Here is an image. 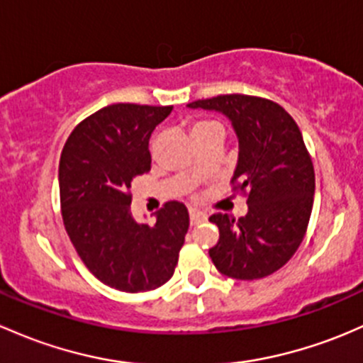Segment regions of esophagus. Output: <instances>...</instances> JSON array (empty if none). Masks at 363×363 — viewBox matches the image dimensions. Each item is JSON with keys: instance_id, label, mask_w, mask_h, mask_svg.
<instances>
[{"instance_id": "1", "label": "esophagus", "mask_w": 363, "mask_h": 363, "mask_svg": "<svg viewBox=\"0 0 363 363\" xmlns=\"http://www.w3.org/2000/svg\"><path fill=\"white\" fill-rule=\"evenodd\" d=\"M205 213L200 211V208H189V219H191V224H196L200 223L201 219H203Z\"/></svg>"}]
</instances>
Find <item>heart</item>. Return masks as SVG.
<instances>
[{
	"label": "heart",
	"mask_w": 363,
	"mask_h": 363,
	"mask_svg": "<svg viewBox=\"0 0 363 363\" xmlns=\"http://www.w3.org/2000/svg\"><path fill=\"white\" fill-rule=\"evenodd\" d=\"M193 181H194V182H196V181H198V179H196V177H194V179H193Z\"/></svg>",
	"instance_id": "b5f03b06"
}]
</instances>
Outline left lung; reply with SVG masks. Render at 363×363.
I'll use <instances>...</instances> for the list:
<instances>
[{
  "label": "left lung",
  "mask_w": 363,
  "mask_h": 363,
  "mask_svg": "<svg viewBox=\"0 0 363 363\" xmlns=\"http://www.w3.org/2000/svg\"><path fill=\"white\" fill-rule=\"evenodd\" d=\"M228 125L236 150L233 193L247 212L211 216L219 242L208 250L226 277L255 280L280 269L299 247L310 220L315 170L303 133L277 102L243 94L201 101Z\"/></svg>",
  "instance_id": "left-lung-1"
}]
</instances>
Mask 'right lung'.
Segmentation results:
<instances>
[{
	"mask_svg": "<svg viewBox=\"0 0 363 363\" xmlns=\"http://www.w3.org/2000/svg\"><path fill=\"white\" fill-rule=\"evenodd\" d=\"M172 109L102 108L72 130L60 156V205L67 235L91 274L118 291H152L169 281L188 233V211L179 201L165 203L152 220L147 213L139 217L133 203L137 177L151 170V133Z\"/></svg>",
	"mask_w": 363,
	"mask_h": 363,
	"instance_id": "obj_1",
	"label": "right lung"
}]
</instances>
